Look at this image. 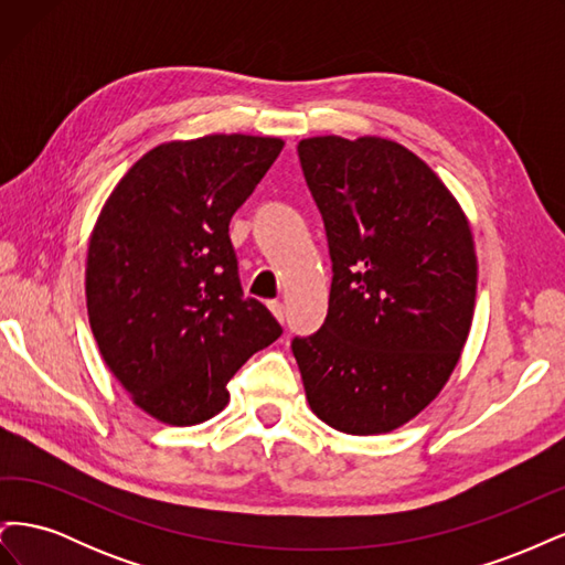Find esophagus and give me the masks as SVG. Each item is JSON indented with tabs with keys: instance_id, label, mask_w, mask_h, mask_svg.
Wrapping results in <instances>:
<instances>
[{
	"instance_id": "esophagus-1",
	"label": "esophagus",
	"mask_w": 565,
	"mask_h": 565,
	"mask_svg": "<svg viewBox=\"0 0 565 565\" xmlns=\"http://www.w3.org/2000/svg\"><path fill=\"white\" fill-rule=\"evenodd\" d=\"M268 309H270V313L278 318V322H285V306L280 303V301H270L268 303Z\"/></svg>"
}]
</instances>
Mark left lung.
<instances>
[{
	"label": "left lung",
	"mask_w": 565,
	"mask_h": 565,
	"mask_svg": "<svg viewBox=\"0 0 565 565\" xmlns=\"http://www.w3.org/2000/svg\"><path fill=\"white\" fill-rule=\"evenodd\" d=\"M297 152L334 273L322 328L292 341L306 401L337 431L388 434L438 396L467 344L478 280L469 221L396 141L313 136Z\"/></svg>",
	"instance_id": "obj_1"
}]
</instances>
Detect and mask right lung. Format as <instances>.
<instances>
[{"label": "right lung", "instance_id": "obj_1", "mask_svg": "<svg viewBox=\"0 0 565 565\" xmlns=\"http://www.w3.org/2000/svg\"><path fill=\"white\" fill-rule=\"evenodd\" d=\"M278 136L212 134L148 150L113 188L89 237L94 339L134 405L193 426L228 405L233 374L282 328L245 299L235 210L280 156Z\"/></svg>", "mask_w": 565, "mask_h": 565}]
</instances>
